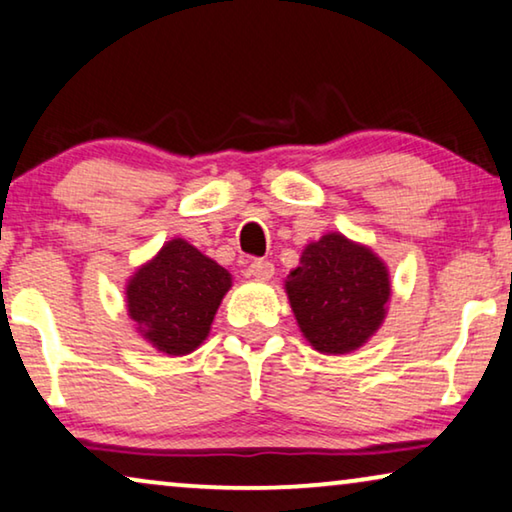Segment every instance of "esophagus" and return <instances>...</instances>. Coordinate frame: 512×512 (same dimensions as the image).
<instances>
[{
	"instance_id": "esophagus-1",
	"label": "esophagus",
	"mask_w": 512,
	"mask_h": 512,
	"mask_svg": "<svg viewBox=\"0 0 512 512\" xmlns=\"http://www.w3.org/2000/svg\"><path fill=\"white\" fill-rule=\"evenodd\" d=\"M248 273L257 280H271L273 273H276V266H273L269 259H255V262L248 266Z\"/></svg>"
}]
</instances>
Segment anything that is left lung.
Instances as JSON below:
<instances>
[{"label": "left lung", "instance_id": "8db88e82", "mask_svg": "<svg viewBox=\"0 0 512 512\" xmlns=\"http://www.w3.org/2000/svg\"><path fill=\"white\" fill-rule=\"evenodd\" d=\"M285 289L303 338L333 356L363 347L384 324L391 299L386 264L340 232L305 246Z\"/></svg>", "mask_w": 512, "mask_h": 512}]
</instances>
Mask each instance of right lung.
I'll use <instances>...</instances> for the list:
<instances>
[{"mask_svg": "<svg viewBox=\"0 0 512 512\" xmlns=\"http://www.w3.org/2000/svg\"><path fill=\"white\" fill-rule=\"evenodd\" d=\"M230 287V271L188 241L172 239L128 280V317L158 352L186 356L207 340Z\"/></svg>", "mask_w": 512, "mask_h": 512, "instance_id": "1", "label": "right lung"}]
</instances>
